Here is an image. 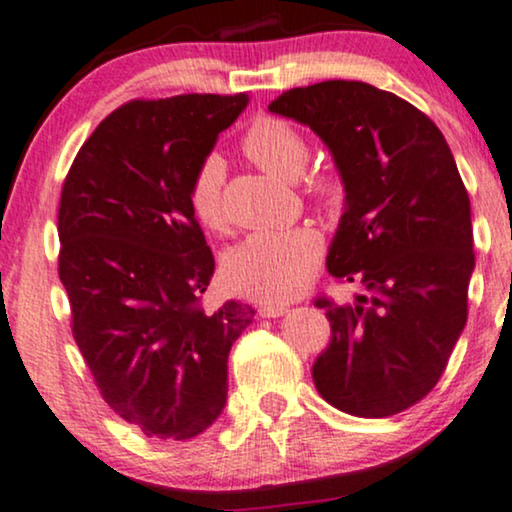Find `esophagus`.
Instances as JSON below:
<instances>
[{"mask_svg": "<svg viewBox=\"0 0 512 512\" xmlns=\"http://www.w3.org/2000/svg\"><path fill=\"white\" fill-rule=\"evenodd\" d=\"M282 313H287L285 304H261V308H258V315H261V318H277V315Z\"/></svg>", "mask_w": 512, "mask_h": 512, "instance_id": "obj_1", "label": "esophagus"}]
</instances>
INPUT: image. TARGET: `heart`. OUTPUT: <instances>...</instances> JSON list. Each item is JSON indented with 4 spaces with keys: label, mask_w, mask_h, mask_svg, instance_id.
Returning <instances> with one entry per match:
<instances>
[{
    "label": "heart",
    "mask_w": 512,
    "mask_h": 512,
    "mask_svg": "<svg viewBox=\"0 0 512 512\" xmlns=\"http://www.w3.org/2000/svg\"><path fill=\"white\" fill-rule=\"evenodd\" d=\"M242 151L258 168L282 180H294L304 170L311 147L294 123L277 116H258L242 135ZM304 189L323 206L342 199V180L332 170H311ZM187 206L194 220L208 230L225 225L223 163L216 154L204 156L187 182ZM323 258V239L313 227L256 232L239 242L225 258L227 282L239 292L266 301H289L313 280Z\"/></svg>",
    "instance_id": "obj_1"
}]
</instances>
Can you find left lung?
Segmentation results:
<instances>
[{
	"mask_svg": "<svg viewBox=\"0 0 512 512\" xmlns=\"http://www.w3.org/2000/svg\"><path fill=\"white\" fill-rule=\"evenodd\" d=\"M268 109L330 147L346 211L327 270L368 289L351 306L315 299L330 320L315 389L344 413L389 418L430 394L468 320V189L432 118L394 92L325 80L282 92Z\"/></svg>",
	"mask_w": 512,
	"mask_h": 512,
	"instance_id": "8db88e82",
	"label": "left lung"
}]
</instances>
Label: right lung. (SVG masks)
<instances>
[{
	"label": "right lung",
	"mask_w": 512,
	"mask_h": 512,
	"mask_svg": "<svg viewBox=\"0 0 512 512\" xmlns=\"http://www.w3.org/2000/svg\"><path fill=\"white\" fill-rule=\"evenodd\" d=\"M249 94L132 99L71 163L59 201V277L102 399L147 437L185 441L227 396V353L254 308L206 311L213 261L187 182Z\"/></svg>",
	"instance_id": "obj_1"
}]
</instances>
